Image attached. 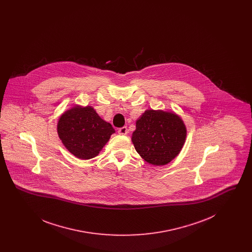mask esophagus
Listing matches in <instances>:
<instances>
[{
  "label": "esophagus",
  "mask_w": 252,
  "mask_h": 252,
  "mask_svg": "<svg viewBox=\"0 0 252 252\" xmlns=\"http://www.w3.org/2000/svg\"><path fill=\"white\" fill-rule=\"evenodd\" d=\"M127 127L126 126H123V127H121L119 128V130H118V133L120 134V135H126L127 134Z\"/></svg>",
  "instance_id": "obj_1"
}]
</instances>
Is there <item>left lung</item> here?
<instances>
[{"mask_svg":"<svg viewBox=\"0 0 252 252\" xmlns=\"http://www.w3.org/2000/svg\"><path fill=\"white\" fill-rule=\"evenodd\" d=\"M187 128L175 112L146 109L136 121L131 141L138 154L150 164L161 166L180 154Z\"/></svg>","mask_w":252,"mask_h":252,"instance_id":"8db88e82","label":"left lung"}]
</instances>
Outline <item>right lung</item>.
Returning a JSON list of instances; mask_svg holds the SVG:
<instances>
[{"label": "right lung", "instance_id": "add662e5", "mask_svg": "<svg viewBox=\"0 0 252 252\" xmlns=\"http://www.w3.org/2000/svg\"><path fill=\"white\" fill-rule=\"evenodd\" d=\"M58 134L62 144L80 159L97 156L115 133L92 106L75 105L64 111L58 122Z\"/></svg>", "mask_w": 252, "mask_h": 252}]
</instances>
